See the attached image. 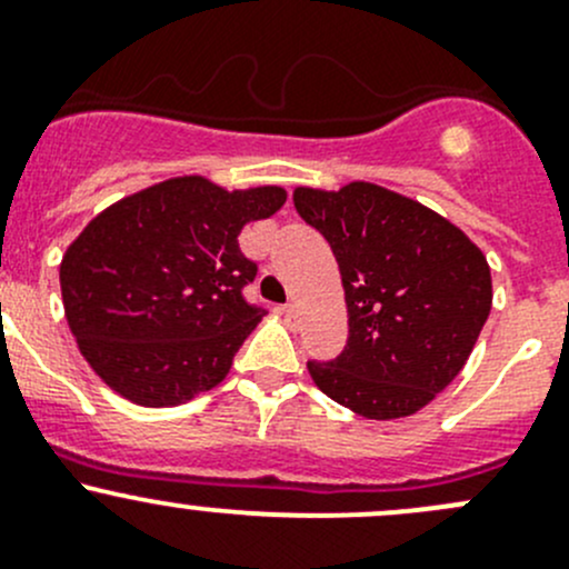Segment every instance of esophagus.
<instances>
[{
    "label": "esophagus",
    "mask_w": 569,
    "mask_h": 569,
    "mask_svg": "<svg viewBox=\"0 0 569 569\" xmlns=\"http://www.w3.org/2000/svg\"><path fill=\"white\" fill-rule=\"evenodd\" d=\"M279 312L284 315L287 320H296L298 318V309H296V303H282V307H277Z\"/></svg>",
    "instance_id": "obj_1"
}]
</instances>
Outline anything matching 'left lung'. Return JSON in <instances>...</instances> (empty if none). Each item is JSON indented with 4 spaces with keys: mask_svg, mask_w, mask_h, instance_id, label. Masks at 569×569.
I'll list each match as a JSON object with an SVG mask.
<instances>
[{
    "mask_svg": "<svg viewBox=\"0 0 569 569\" xmlns=\"http://www.w3.org/2000/svg\"><path fill=\"white\" fill-rule=\"evenodd\" d=\"M292 201L329 240L348 307L346 348L309 359V376L362 418L415 415L457 379L487 323V257L451 221L379 184L298 188Z\"/></svg>",
    "mask_w": 569,
    "mask_h": 569,
    "instance_id": "8db88e82",
    "label": "left lung"
}]
</instances>
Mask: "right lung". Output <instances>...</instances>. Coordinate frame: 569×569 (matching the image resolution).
Segmentation results:
<instances>
[{
	"label": "right lung",
	"mask_w": 569,
	"mask_h": 569,
	"mask_svg": "<svg viewBox=\"0 0 569 569\" xmlns=\"http://www.w3.org/2000/svg\"><path fill=\"white\" fill-rule=\"evenodd\" d=\"M282 188L229 190L179 177L96 216L60 266L66 318L107 387L140 407H177L221 385L266 309L246 298L257 262L249 221L284 204Z\"/></svg>",
	"instance_id": "1"
}]
</instances>
